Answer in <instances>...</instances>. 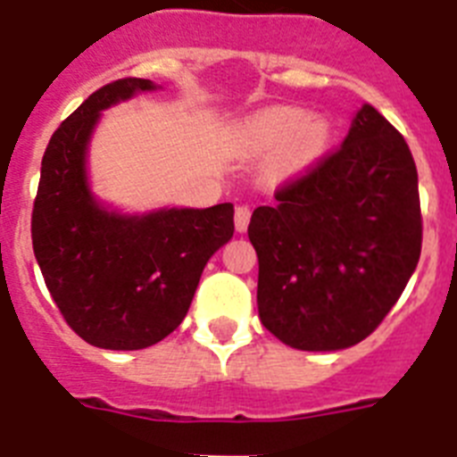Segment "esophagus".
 I'll use <instances>...</instances> for the list:
<instances>
[{"label": "esophagus", "instance_id": "1", "mask_svg": "<svg viewBox=\"0 0 457 457\" xmlns=\"http://www.w3.org/2000/svg\"><path fill=\"white\" fill-rule=\"evenodd\" d=\"M249 220H252V208L249 205H237L236 208V228L237 231H247Z\"/></svg>", "mask_w": 457, "mask_h": 457}]
</instances>
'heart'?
<instances>
[{
	"label": "heart",
	"instance_id": "obj_1",
	"mask_svg": "<svg viewBox=\"0 0 457 457\" xmlns=\"http://www.w3.org/2000/svg\"><path fill=\"white\" fill-rule=\"evenodd\" d=\"M245 146L253 153L278 148L277 164L284 171L309 167L329 141V128L322 119H306L302 109L274 107L253 116L242 132Z\"/></svg>",
	"mask_w": 457,
	"mask_h": 457
}]
</instances>
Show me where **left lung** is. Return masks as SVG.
Segmentation results:
<instances>
[{"mask_svg":"<svg viewBox=\"0 0 457 457\" xmlns=\"http://www.w3.org/2000/svg\"><path fill=\"white\" fill-rule=\"evenodd\" d=\"M258 205V316L297 350L364 341L405 290L421 256L417 164L407 141L364 104L341 146Z\"/></svg>","mask_w":457,"mask_h":457,"instance_id":"obj_1","label":"left lung"}]
</instances>
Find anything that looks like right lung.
<instances>
[{
    "label": "right lung",
    "mask_w": 457,
    "mask_h": 457,
    "mask_svg": "<svg viewBox=\"0 0 457 457\" xmlns=\"http://www.w3.org/2000/svg\"><path fill=\"white\" fill-rule=\"evenodd\" d=\"M151 79L123 78L93 91L52 135L31 212V242L52 300L84 341L141 350L187 316L208 258L233 237V204L123 217L87 187V144L100 112Z\"/></svg>",
    "instance_id": "right-lung-1"
}]
</instances>
